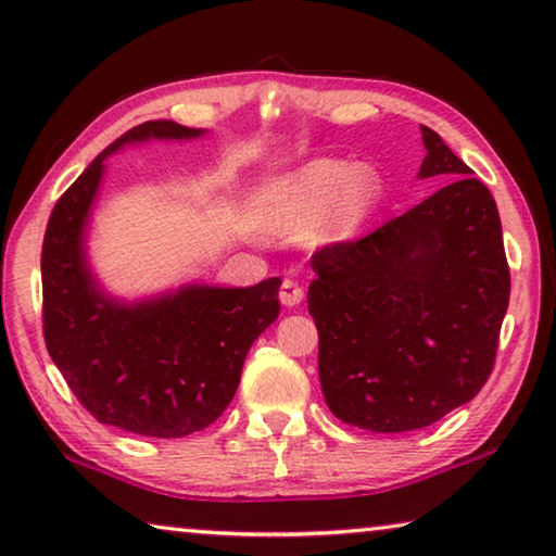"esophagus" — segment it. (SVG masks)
Segmentation results:
<instances>
[{
    "instance_id": "1",
    "label": "esophagus",
    "mask_w": 556,
    "mask_h": 556,
    "mask_svg": "<svg viewBox=\"0 0 556 556\" xmlns=\"http://www.w3.org/2000/svg\"><path fill=\"white\" fill-rule=\"evenodd\" d=\"M302 299H304V289L296 285V281H292V279H287L285 285H281V289H279V302L285 304V306H299L302 304Z\"/></svg>"
}]
</instances>
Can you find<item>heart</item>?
Wrapping results in <instances>:
<instances>
[{
	"label": "heart",
	"instance_id": "heart-1",
	"mask_svg": "<svg viewBox=\"0 0 556 556\" xmlns=\"http://www.w3.org/2000/svg\"><path fill=\"white\" fill-rule=\"evenodd\" d=\"M383 198V178L371 165L316 157L269 180L257 195V219L271 232H302L314 250L354 240Z\"/></svg>",
	"mask_w": 556,
	"mask_h": 556
}]
</instances>
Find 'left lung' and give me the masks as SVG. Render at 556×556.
Masks as SVG:
<instances>
[{
    "label": "left lung",
    "mask_w": 556,
    "mask_h": 556,
    "mask_svg": "<svg viewBox=\"0 0 556 556\" xmlns=\"http://www.w3.org/2000/svg\"><path fill=\"white\" fill-rule=\"evenodd\" d=\"M418 178L453 180L364 240L314 254L306 294L326 405L371 433L426 428L495 364L509 269L495 198L420 126Z\"/></svg>",
    "instance_id": "1"
}]
</instances>
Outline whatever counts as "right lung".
Masks as SVG:
<instances>
[{"mask_svg":"<svg viewBox=\"0 0 556 556\" xmlns=\"http://www.w3.org/2000/svg\"><path fill=\"white\" fill-rule=\"evenodd\" d=\"M205 128L146 121L96 155L56 202L41 247L43 339L68 389L105 426L148 438L207 428L230 405L244 356L279 316V277L254 287L190 281L116 296L88 254L105 161L151 140H198Z\"/></svg>","mask_w":556,"mask_h":556,"instance_id":"add662e5","label":"right lung"}]
</instances>
